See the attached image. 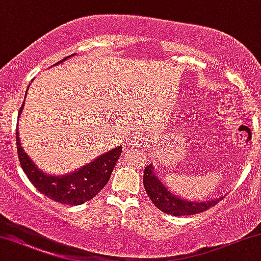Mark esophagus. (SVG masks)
<instances>
[{
    "instance_id": "obj_1",
    "label": "esophagus",
    "mask_w": 261,
    "mask_h": 261,
    "mask_svg": "<svg viewBox=\"0 0 261 261\" xmlns=\"http://www.w3.org/2000/svg\"><path fill=\"white\" fill-rule=\"evenodd\" d=\"M141 141H143L142 140V136H140V135H134L133 137H131V142H133V143H140Z\"/></svg>"
}]
</instances>
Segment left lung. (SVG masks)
<instances>
[{
    "mask_svg": "<svg viewBox=\"0 0 261 261\" xmlns=\"http://www.w3.org/2000/svg\"><path fill=\"white\" fill-rule=\"evenodd\" d=\"M143 186L151 202L158 208L163 211L164 213L176 217L191 216V214L204 212L223 200L222 196L210 201L195 202V201H188L182 197H178L176 194L171 193L159 179V177L155 174L153 165H148L144 169Z\"/></svg>",
    "mask_w": 261,
    "mask_h": 261,
    "instance_id": "1",
    "label": "left lung"
}]
</instances>
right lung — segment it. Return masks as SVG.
<instances>
[{
  "label": "right lung",
  "instance_id": "right-lung-1",
  "mask_svg": "<svg viewBox=\"0 0 261 261\" xmlns=\"http://www.w3.org/2000/svg\"><path fill=\"white\" fill-rule=\"evenodd\" d=\"M73 55L74 54L66 57L55 65L64 62L68 58L73 57ZM24 105L25 102H22V106L19 110L18 118L21 115ZM15 136L19 161H20L21 169L24 170L30 182L34 184L39 193H42L43 195L49 197V199L62 204H72V206L87 202L103 189L108 180H110L115 164L120 158L121 150H123L121 146L115 147L114 149L101 154L96 159L84 165L83 167H81L77 171L62 174V176H54V174L44 173L43 171L39 170L37 165L25 153L24 149H22L20 140H19L18 127H16Z\"/></svg>",
  "mask_w": 261,
  "mask_h": 261
}]
</instances>
